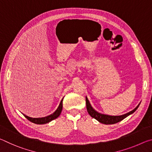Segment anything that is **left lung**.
<instances>
[{
    "mask_svg": "<svg viewBox=\"0 0 152 152\" xmlns=\"http://www.w3.org/2000/svg\"><path fill=\"white\" fill-rule=\"evenodd\" d=\"M86 109H87V111L88 113V114L91 115L92 118L96 119L98 121H99L101 123H103V124H105V125L115 124V123H117L118 122L121 121L124 119L125 118L129 116V115L134 113L135 110H137L138 107L140 106V104H139L133 110L126 113L125 115H120V116H110V115L101 114V113H99L97 111H96V110H95L93 108L91 107V105L90 104L87 97H86Z\"/></svg>",
    "mask_w": 152,
    "mask_h": 152,
    "instance_id": "8db88e82",
    "label": "left lung"
}]
</instances>
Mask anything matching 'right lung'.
I'll return each instance as SVG.
<instances>
[{"mask_svg":"<svg viewBox=\"0 0 152 152\" xmlns=\"http://www.w3.org/2000/svg\"><path fill=\"white\" fill-rule=\"evenodd\" d=\"M62 101H63V99L61 101L60 105H59V107L57 109V110H56V111L53 113V114L49 115V116L45 117H42V118H32V117H28V116H27V115H25L24 114H23V115L25 118H27V119L29 121H30L31 122L35 123V124H39V125L45 124V123L50 122L52 120L56 119V118H58L59 116H60V115L61 114V110H62Z\"/></svg>","mask_w":152,"mask_h":152,"instance_id":"right-lung-1","label":"right lung"}]
</instances>
